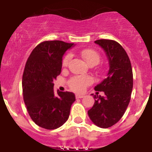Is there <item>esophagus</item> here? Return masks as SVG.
Returning <instances> with one entry per match:
<instances>
[{
    "instance_id": "34e87169",
    "label": "esophagus",
    "mask_w": 152,
    "mask_h": 152,
    "mask_svg": "<svg viewBox=\"0 0 152 152\" xmlns=\"http://www.w3.org/2000/svg\"><path fill=\"white\" fill-rule=\"evenodd\" d=\"M75 96H76V98H77V99H80V98L84 97V95H82V94H76L75 95Z\"/></svg>"
}]
</instances>
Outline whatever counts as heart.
Listing matches in <instances>:
<instances>
[{"mask_svg":"<svg viewBox=\"0 0 152 152\" xmlns=\"http://www.w3.org/2000/svg\"><path fill=\"white\" fill-rule=\"evenodd\" d=\"M80 56L89 65H96L100 62V54L96 50L92 49H85L80 51ZM71 54H67L62 60V65L64 67L68 66L71 60ZM93 78L90 76H75L72 77L68 81L70 88L76 92H82L85 88L92 84Z\"/></svg>","mask_w":152,"mask_h":152,"instance_id":"b5f03b06","label":"heart"}]
</instances>
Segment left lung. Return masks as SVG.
<instances>
[{
	"mask_svg": "<svg viewBox=\"0 0 152 152\" xmlns=\"http://www.w3.org/2000/svg\"><path fill=\"white\" fill-rule=\"evenodd\" d=\"M94 42L105 51L110 69L107 77L94 88L96 91H103L105 95H98L99 92L91 94L95 102L88 113L96 126L107 129L116 124L128 107L133 75L129 58L120 44L110 39H98Z\"/></svg>",
	"mask_w": 152,
	"mask_h": 152,
	"instance_id": "8db88e82",
	"label": "left lung"
}]
</instances>
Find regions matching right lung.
<instances>
[{
  "label": "right lung",
  "instance_id": "1",
  "mask_svg": "<svg viewBox=\"0 0 152 152\" xmlns=\"http://www.w3.org/2000/svg\"><path fill=\"white\" fill-rule=\"evenodd\" d=\"M60 40L44 41L32 51L22 79L23 96L28 113L37 126L56 129L69 117L75 96L53 89V80L61 74L64 52L73 46Z\"/></svg>",
  "mask_w": 152,
  "mask_h": 152
}]
</instances>
